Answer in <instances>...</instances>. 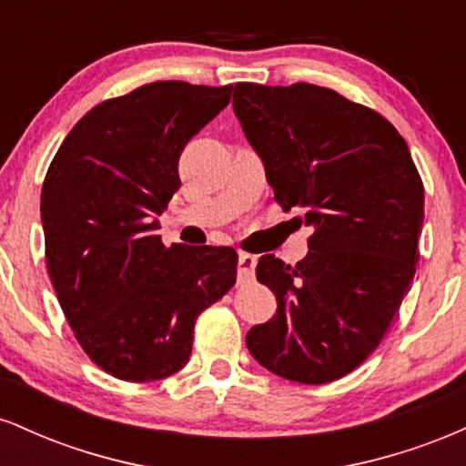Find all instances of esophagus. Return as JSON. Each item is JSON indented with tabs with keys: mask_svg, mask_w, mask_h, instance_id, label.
I'll use <instances>...</instances> for the list:
<instances>
[{
	"mask_svg": "<svg viewBox=\"0 0 466 466\" xmlns=\"http://www.w3.org/2000/svg\"><path fill=\"white\" fill-rule=\"evenodd\" d=\"M256 263H258V260H256V256H251V254H238V280H251V278H254V269H256Z\"/></svg>",
	"mask_w": 466,
	"mask_h": 466,
	"instance_id": "34e87169",
	"label": "esophagus"
}]
</instances>
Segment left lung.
Masks as SVG:
<instances>
[{"label": "left lung", "mask_w": 466, "mask_h": 466, "mask_svg": "<svg viewBox=\"0 0 466 466\" xmlns=\"http://www.w3.org/2000/svg\"><path fill=\"white\" fill-rule=\"evenodd\" d=\"M234 114L285 210L313 229L296 267L260 256L278 309L248 349L289 381H335L386 335L419 263L425 190L408 144L377 111L333 89L234 85Z\"/></svg>", "instance_id": "1"}]
</instances>
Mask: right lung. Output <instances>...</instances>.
<instances>
[{
	"instance_id": "add662e5",
	"label": "right lung",
	"mask_w": 466,
	"mask_h": 466,
	"mask_svg": "<svg viewBox=\"0 0 466 466\" xmlns=\"http://www.w3.org/2000/svg\"><path fill=\"white\" fill-rule=\"evenodd\" d=\"M229 96L232 85L162 80L105 100L47 168L41 223L52 285L89 360L122 381L181 370L199 313L237 282L232 248H164L157 234L181 186V151Z\"/></svg>"
}]
</instances>
